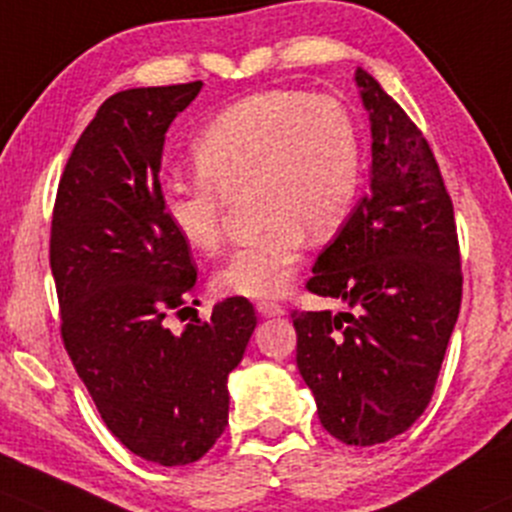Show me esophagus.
<instances>
[{
  "mask_svg": "<svg viewBox=\"0 0 512 512\" xmlns=\"http://www.w3.org/2000/svg\"><path fill=\"white\" fill-rule=\"evenodd\" d=\"M256 310L261 318H281V315H286V308L278 303H271V300H261V303H256Z\"/></svg>",
  "mask_w": 512,
  "mask_h": 512,
  "instance_id": "34e87169",
  "label": "esophagus"
}]
</instances>
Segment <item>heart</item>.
<instances>
[{
  "instance_id": "b5f03b06",
  "label": "heart",
  "mask_w": 512,
  "mask_h": 512,
  "mask_svg": "<svg viewBox=\"0 0 512 512\" xmlns=\"http://www.w3.org/2000/svg\"><path fill=\"white\" fill-rule=\"evenodd\" d=\"M197 179H165L162 212L179 239L212 254L221 244V207L251 184L263 221L217 273L219 291L276 298L303 258L305 236L330 239L352 214L362 179L360 133L337 98L266 91L224 108L192 145Z\"/></svg>"
}]
</instances>
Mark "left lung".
<instances>
[{
	"label": "left lung",
	"mask_w": 512,
	"mask_h": 512,
	"mask_svg": "<svg viewBox=\"0 0 512 512\" xmlns=\"http://www.w3.org/2000/svg\"><path fill=\"white\" fill-rule=\"evenodd\" d=\"M370 115V194L315 258L308 291L347 313H293L300 377L320 424L347 446L404 434L434 394L461 308L453 204L429 142L357 68Z\"/></svg>",
	"instance_id": "1"
}]
</instances>
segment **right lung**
<instances>
[{
  "label": "right lung",
  "instance_id": "obj_1",
  "mask_svg": "<svg viewBox=\"0 0 512 512\" xmlns=\"http://www.w3.org/2000/svg\"><path fill=\"white\" fill-rule=\"evenodd\" d=\"M202 86L128 88L105 100L68 157L51 221L73 367L120 444L160 466L199 461L224 434L229 374L256 328L246 298L221 300L207 323L182 333L165 325L194 293L197 268L162 212V150Z\"/></svg>",
  "mask_w": 512,
  "mask_h": 512
}]
</instances>
